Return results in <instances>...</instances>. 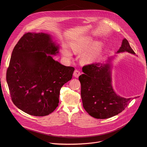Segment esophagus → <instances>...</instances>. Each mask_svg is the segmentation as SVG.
<instances>
[{
  "instance_id": "1",
  "label": "esophagus",
  "mask_w": 147,
  "mask_h": 147,
  "mask_svg": "<svg viewBox=\"0 0 147 147\" xmlns=\"http://www.w3.org/2000/svg\"><path fill=\"white\" fill-rule=\"evenodd\" d=\"M81 75V72L79 71H78V70H77V69H76V70H75V71H74V76L75 77V78H79V76H80Z\"/></svg>"
}]
</instances>
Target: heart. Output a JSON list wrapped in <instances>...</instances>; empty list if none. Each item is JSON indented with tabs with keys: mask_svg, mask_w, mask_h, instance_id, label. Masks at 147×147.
I'll return each instance as SVG.
<instances>
[{
	"mask_svg": "<svg viewBox=\"0 0 147 147\" xmlns=\"http://www.w3.org/2000/svg\"><path fill=\"white\" fill-rule=\"evenodd\" d=\"M93 43V40L91 37H85L80 38L73 42L71 45L72 49L75 53H81L87 50ZM102 47L101 42L95 43L92 49L82 57L81 61L84 64L94 62L99 57ZM63 54L68 58L72 56L69 50L66 47H63L62 49Z\"/></svg>",
	"mask_w": 147,
	"mask_h": 147,
	"instance_id": "heart-1",
	"label": "heart"
}]
</instances>
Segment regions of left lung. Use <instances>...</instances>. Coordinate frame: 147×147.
I'll return each mask as SVG.
<instances>
[{"label":"left lung","mask_w":147,"mask_h":147,"mask_svg":"<svg viewBox=\"0 0 147 147\" xmlns=\"http://www.w3.org/2000/svg\"><path fill=\"white\" fill-rule=\"evenodd\" d=\"M125 51L135 54L126 38L117 53ZM82 69L84 74L79 80L83 105L93 118L107 119L114 117L123 111L133 99L122 97L115 93L111 83L109 64L93 63L85 65Z\"/></svg>","instance_id":"left-lung-1"}]
</instances>
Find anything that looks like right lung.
I'll use <instances>...</instances> for the list:
<instances>
[{"mask_svg":"<svg viewBox=\"0 0 147 147\" xmlns=\"http://www.w3.org/2000/svg\"><path fill=\"white\" fill-rule=\"evenodd\" d=\"M58 49L47 34L26 33L13 50L7 82L14 105L29 115L43 117L53 112L61 88L72 79L75 68L50 55Z\"/></svg>","mask_w":147,"mask_h":147,"instance_id":"1","label":"right lung"}]
</instances>
